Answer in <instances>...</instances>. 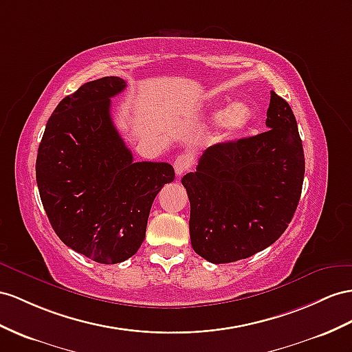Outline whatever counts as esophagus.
<instances>
[{
  "label": "esophagus",
  "mask_w": 352,
  "mask_h": 352,
  "mask_svg": "<svg viewBox=\"0 0 352 352\" xmlns=\"http://www.w3.org/2000/svg\"><path fill=\"white\" fill-rule=\"evenodd\" d=\"M190 166H192V159L187 155H179L174 160V169L177 175H183L187 169H190Z\"/></svg>",
  "instance_id": "obj_1"
}]
</instances>
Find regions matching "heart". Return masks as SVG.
I'll use <instances>...</instances> for the list:
<instances>
[{"label":"heart","instance_id":"b5f03b06","mask_svg":"<svg viewBox=\"0 0 352 352\" xmlns=\"http://www.w3.org/2000/svg\"><path fill=\"white\" fill-rule=\"evenodd\" d=\"M212 122H221L223 129L228 133L242 131L251 120V110L244 102H235L211 114Z\"/></svg>","mask_w":352,"mask_h":352}]
</instances>
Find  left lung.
<instances>
[{
    "instance_id": "8db88e82",
    "label": "left lung",
    "mask_w": 352,
    "mask_h": 352,
    "mask_svg": "<svg viewBox=\"0 0 352 352\" xmlns=\"http://www.w3.org/2000/svg\"><path fill=\"white\" fill-rule=\"evenodd\" d=\"M267 131L204 151L182 178L190 201L192 247L211 263L258 253L283 235L300 199L305 156L296 117L270 92Z\"/></svg>"
}]
</instances>
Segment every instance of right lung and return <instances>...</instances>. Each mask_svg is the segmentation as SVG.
Segmentation results:
<instances>
[{
  "label": "right lung",
  "instance_id": "1",
  "mask_svg": "<svg viewBox=\"0 0 352 352\" xmlns=\"http://www.w3.org/2000/svg\"><path fill=\"white\" fill-rule=\"evenodd\" d=\"M124 87L120 77H102L62 99L35 164L53 230L65 245L104 265L137 253L153 201L175 178L169 164L133 162L124 146L110 114L111 98Z\"/></svg>",
  "mask_w": 352,
  "mask_h": 352
}]
</instances>
